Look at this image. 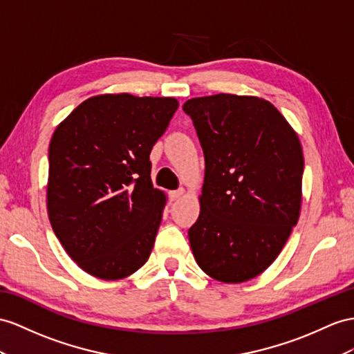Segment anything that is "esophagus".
<instances>
[{
  "label": "esophagus",
  "instance_id": "obj_1",
  "mask_svg": "<svg viewBox=\"0 0 354 354\" xmlns=\"http://www.w3.org/2000/svg\"><path fill=\"white\" fill-rule=\"evenodd\" d=\"M184 194H185V189H184V188H179V189H175V192H171V193H170V197L174 198V201H176V198L183 197Z\"/></svg>",
  "mask_w": 354,
  "mask_h": 354
}]
</instances>
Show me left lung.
I'll return each instance as SVG.
<instances>
[{
	"label": "left lung",
	"mask_w": 354,
	"mask_h": 354,
	"mask_svg": "<svg viewBox=\"0 0 354 354\" xmlns=\"http://www.w3.org/2000/svg\"><path fill=\"white\" fill-rule=\"evenodd\" d=\"M183 109L205 153L189 245L205 274L243 283L272 265L299 220L301 142L278 109L259 97H197Z\"/></svg>",
	"instance_id": "8db88e82"
}]
</instances>
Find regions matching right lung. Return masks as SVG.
I'll return each instance as SVG.
<instances>
[{"label": "right lung", "mask_w": 354, "mask_h": 354, "mask_svg": "<svg viewBox=\"0 0 354 354\" xmlns=\"http://www.w3.org/2000/svg\"><path fill=\"white\" fill-rule=\"evenodd\" d=\"M178 106L171 97L95 95L53 133L50 225L89 275L125 278L149 259L166 203L152 185L149 153Z\"/></svg>", "instance_id": "right-lung-1"}]
</instances>
